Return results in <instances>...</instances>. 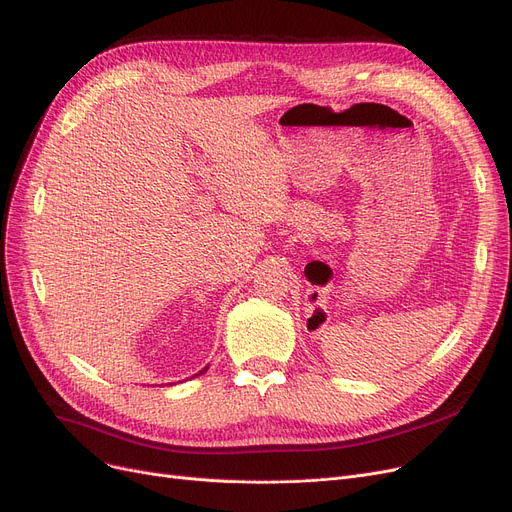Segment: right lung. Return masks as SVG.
Returning a JSON list of instances; mask_svg holds the SVG:
<instances>
[{"label": "right lung", "instance_id": "obj_1", "mask_svg": "<svg viewBox=\"0 0 512 512\" xmlns=\"http://www.w3.org/2000/svg\"><path fill=\"white\" fill-rule=\"evenodd\" d=\"M205 371H207V367H205V369H201V371H199V373H205ZM199 373H197V375H199Z\"/></svg>", "mask_w": 512, "mask_h": 512}]
</instances>
